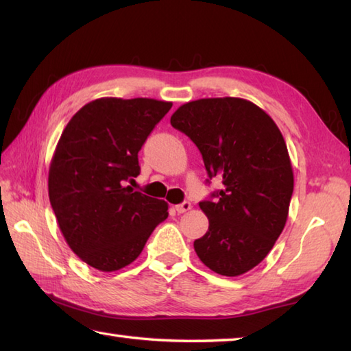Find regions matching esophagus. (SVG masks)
I'll use <instances>...</instances> for the list:
<instances>
[{"instance_id": "esophagus-1", "label": "esophagus", "mask_w": 351, "mask_h": 351, "mask_svg": "<svg viewBox=\"0 0 351 351\" xmlns=\"http://www.w3.org/2000/svg\"><path fill=\"white\" fill-rule=\"evenodd\" d=\"M190 208H191V204H190V202H182V204H180V205H176L175 210L178 211V214H182V213L190 211Z\"/></svg>"}]
</instances>
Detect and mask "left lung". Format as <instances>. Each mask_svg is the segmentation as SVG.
<instances>
[{
	"instance_id": "8db88e82",
	"label": "left lung",
	"mask_w": 351,
	"mask_h": 351,
	"mask_svg": "<svg viewBox=\"0 0 351 351\" xmlns=\"http://www.w3.org/2000/svg\"><path fill=\"white\" fill-rule=\"evenodd\" d=\"M193 140L210 178H221L214 200L200 202L210 221L195 241L199 259L221 276H240L263 261L282 234L294 190L287 143L263 108L241 98H204L170 117Z\"/></svg>"
}]
</instances>
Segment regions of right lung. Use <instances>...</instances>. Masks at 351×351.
Segmentation results:
<instances>
[{
  "instance_id": "add662e5",
  "label": "right lung",
  "mask_w": 351,
  "mask_h": 351,
  "mask_svg": "<svg viewBox=\"0 0 351 351\" xmlns=\"http://www.w3.org/2000/svg\"><path fill=\"white\" fill-rule=\"evenodd\" d=\"M170 108L151 98H99L62 132L49 164V202L66 243L96 270L130 265L167 219V202L126 181L138 176V151Z\"/></svg>"
}]
</instances>
